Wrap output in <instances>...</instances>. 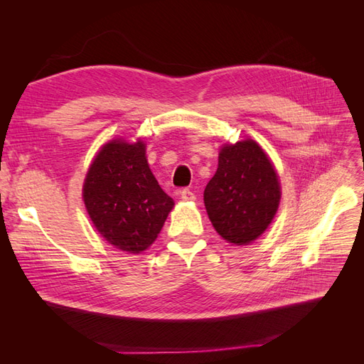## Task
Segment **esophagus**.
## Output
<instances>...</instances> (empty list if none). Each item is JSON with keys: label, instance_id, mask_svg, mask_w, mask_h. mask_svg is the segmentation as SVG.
I'll list each match as a JSON object with an SVG mask.
<instances>
[{"label": "esophagus", "instance_id": "obj_1", "mask_svg": "<svg viewBox=\"0 0 364 364\" xmlns=\"http://www.w3.org/2000/svg\"><path fill=\"white\" fill-rule=\"evenodd\" d=\"M181 199L183 202H194L196 200V196L191 190H182L181 191Z\"/></svg>", "mask_w": 364, "mask_h": 364}]
</instances>
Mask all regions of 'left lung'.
I'll use <instances>...</instances> for the list:
<instances>
[{
    "label": "left lung",
    "mask_w": 364,
    "mask_h": 364,
    "mask_svg": "<svg viewBox=\"0 0 364 364\" xmlns=\"http://www.w3.org/2000/svg\"><path fill=\"white\" fill-rule=\"evenodd\" d=\"M277 168L255 139L223 144L203 202L217 234L232 246H247L273 222L281 202Z\"/></svg>",
    "instance_id": "left-lung-1"
}]
</instances>
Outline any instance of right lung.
I'll use <instances>...</instances> for the list:
<instances>
[{
  "label": "right lung",
  "mask_w": 364,
  "mask_h": 364,
  "mask_svg": "<svg viewBox=\"0 0 364 364\" xmlns=\"http://www.w3.org/2000/svg\"><path fill=\"white\" fill-rule=\"evenodd\" d=\"M82 197L97 232L127 253L155 243L174 208L149 167L141 138L118 136L103 144L86 171Z\"/></svg>",
  "instance_id": "1"
}]
</instances>
